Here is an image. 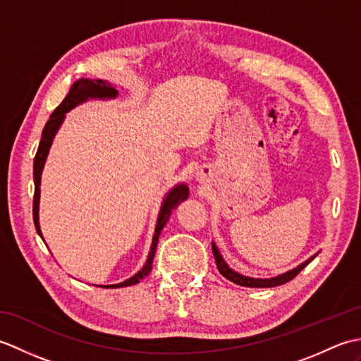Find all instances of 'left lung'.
Masks as SVG:
<instances>
[{
	"label": "left lung",
	"instance_id": "left-lung-1",
	"mask_svg": "<svg viewBox=\"0 0 361 361\" xmlns=\"http://www.w3.org/2000/svg\"><path fill=\"white\" fill-rule=\"evenodd\" d=\"M212 255H214V259H216V265L219 268V271L221 276H225L226 279H229L231 282L237 283V286H242V287H257V288H262V287H276V286H282V283H286L288 281H291L295 278V276L302 270V268H305V265H309V262L312 259H315V256L310 257L309 260H305L304 264H301L299 267H296L295 270H291L286 274H281L278 276V278H271V279H255V278H247V276H242L239 273L233 271L231 268H229L226 264L224 257L220 256V252L217 250L216 245L212 243Z\"/></svg>",
	"mask_w": 361,
	"mask_h": 361
}]
</instances>
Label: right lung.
I'll return each mask as SVG.
<instances>
[{"label":"right lung","mask_w":361,"mask_h":361,"mask_svg":"<svg viewBox=\"0 0 361 361\" xmlns=\"http://www.w3.org/2000/svg\"><path fill=\"white\" fill-rule=\"evenodd\" d=\"M116 96H118V90H114L109 82H104L101 79H96V80L80 79L75 83H73L70 93L66 94V97L63 99L62 104H60L57 109L54 110L49 121L46 122V126L43 128V133H42V141H40V144H38L37 155L34 158V185H35V190H34L32 214H34L35 229H37V233L40 234V237H42V231H40V225H38V202H40L42 171H43L46 157H48V152H49L54 136H56V132L59 130L60 124H62V121L65 118V113L70 111L71 109H74L75 105L85 102L87 99H91V97L106 99V97H116ZM188 195H189V189H188L186 185L176 186L171 190V192L167 194L163 206H161L158 224H157V228H155V235H153V242H152V248H150V252H149L147 262H145V265L142 267V270L140 273H136L133 278H130V279L121 282V283H116V286H106V287L119 288V287L135 286V283L140 282L142 278H145V276L150 273L152 265H153V257H155L158 239H159V234H161V229H163L164 225L167 224V220H169V217H171L172 211L176 209V206H178L181 202H185Z\"/></svg>","instance_id":"add662e5"}]
</instances>
